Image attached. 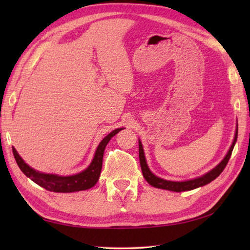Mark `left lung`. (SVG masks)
<instances>
[{
	"label": "left lung",
	"instance_id": "1",
	"mask_svg": "<svg viewBox=\"0 0 250 250\" xmlns=\"http://www.w3.org/2000/svg\"><path fill=\"white\" fill-rule=\"evenodd\" d=\"M237 131H238V126L236 125L234 140H233L232 145L229 148V150H228L227 155L219 162V164H217L214 168H211L210 171H208L204 175H202V176H200V177L192 178L189 180H183V182L167 180V179H164L161 177H158L157 175L153 174L150 171V168L148 167V164H147L146 158H145V152H144V149H143L142 142H141V140H139V156H140V163H141L143 176H144L146 182L149 185H151L152 187L174 191V192H182V191H189V190H193V189H196L199 187H203V186L209 184L210 182H213V180L218 177L221 174V172L225 169L226 166L228 164V161H229V159L231 157V153H232L233 148H234L236 140H237Z\"/></svg>",
	"mask_w": 250,
	"mask_h": 250
}]
</instances>
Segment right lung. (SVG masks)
I'll return each mask as SVG.
<instances>
[{
	"instance_id": "obj_1",
	"label": "right lung",
	"mask_w": 250,
	"mask_h": 250,
	"mask_svg": "<svg viewBox=\"0 0 250 250\" xmlns=\"http://www.w3.org/2000/svg\"><path fill=\"white\" fill-rule=\"evenodd\" d=\"M125 128H118L114 131H111L108 135H106L104 139L100 142L97 150L94 152V156L91 163L89 164L87 168L83 171L79 172L74 175H63L58 174H49L36 171L33 167H31L29 164H26L22 158L19 156L17 150L13 147V153L15 160L17 162L19 168L26 177H29L31 180H33L41 187L45 188L46 190L51 191V192H61V193H70L76 192V191L87 190L92 188L93 186L98 183L100 178L101 169H102V162H103V155L106 145L113 136H115L119 131L124 130Z\"/></svg>"
}]
</instances>
